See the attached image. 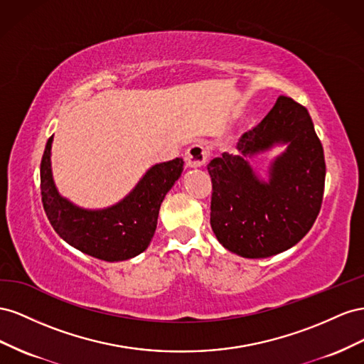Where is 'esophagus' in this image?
I'll use <instances>...</instances> for the list:
<instances>
[{
    "mask_svg": "<svg viewBox=\"0 0 364 364\" xmlns=\"http://www.w3.org/2000/svg\"><path fill=\"white\" fill-rule=\"evenodd\" d=\"M207 157H209V151H207L203 144L195 143L186 151V168H201L203 164H205Z\"/></svg>",
    "mask_w": 364,
    "mask_h": 364,
    "instance_id": "obj_1",
    "label": "esophagus"
}]
</instances>
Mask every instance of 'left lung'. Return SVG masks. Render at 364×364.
Here are the masks:
<instances>
[{
  "label": "left lung",
  "mask_w": 364,
  "mask_h": 364,
  "mask_svg": "<svg viewBox=\"0 0 364 364\" xmlns=\"http://www.w3.org/2000/svg\"><path fill=\"white\" fill-rule=\"evenodd\" d=\"M288 142L270 183L257 180L247 154ZM240 155L224 152L207 164L212 178L210 225L227 250L259 259L285 252L311 230L323 201L326 164L309 112L279 96L261 123L244 132Z\"/></svg>",
  "instance_id": "8db88e82"
}]
</instances>
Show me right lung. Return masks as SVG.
<instances>
[{"label":"right lung","mask_w":364,"mask_h":364,"mask_svg":"<svg viewBox=\"0 0 364 364\" xmlns=\"http://www.w3.org/2000/svg\"><path fill=\"white\" fill-rule=\"evenodd\" d=\"M53 136L41 160V196L55 232L82 253L107 262L140 255L148 248L160 205L183 172V159L155 164L127 198L105 210H84L58 193L50 169Z\"/></svg>","instance_id":"add662e5"}]
</instances>
